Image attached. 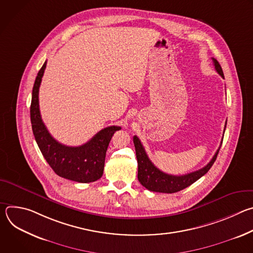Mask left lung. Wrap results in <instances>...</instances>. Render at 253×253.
<instances>
[{
  "mask_svg": "<svg viewBox=\"0 0 253 253\" xmlns=\"http://www.w3.org/2000/svg\"><path fill=\"white\" fill-rule=\"evenodd\" d=\"M213 65L215 67V70L217 71V73L224 79L223 75V71L218 63V61L212 58ZM226 127V123H225ZM225 130V128H224ZM133 142H134V146H135V151H136V157H137V162H138V180L139 182L150 191L153 192H161V193H175L180 190H182L188 186H190L192 183L199 178H201L204 174L208 172V170L211 168L213 163L216 160V157L218 155V152L220 150L221 144L219 148L216 151L210 162L204 166L203 168L185 174V175H171L162 172L159 170L149 159L148 155L145 152V149H144L141 141L137 136L133 137Z\"/></svg>",
  "mask_w": 253,
  "mask_h": 253,
  "instance_id": "8db88e82",
  "label": "left lung"
}]
</instances>
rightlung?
<instances>
[{"instance_id":"right-lung-1","label":"right lung","mask_w":253,"mask_h":253,"mask_svg":"<svg viewBox=\"0 0 253 253\" xmlns=\"http://www.w3.org/2000/svg\"><path fill=\"white\" fill-rule=\"evenodd\" d=\"M47 61L36 77L30 108L33 133L48 164L60 177L80 183L94 182L103 175L106 151L114 133L121 129L110 126L99 131L81 146H66L55 140L47 130L40 114L39 88Z\"/></svg>"}]
</instances>
